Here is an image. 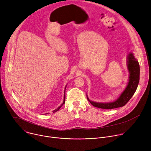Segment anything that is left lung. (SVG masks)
Instances as JSON below:
<instances>
[{"instance_id":"obj_1","label":"left lung","mask_w":151,"mask_h":151,"mask_svg":"<svg viewBox=\"0 0 151 151\" xmlns=\"http://www.w3.org/2000/svg\"><path fill=\"white\" fill-rule=\"evenodd\" d=\"M127 68L130 73L129 81L125 89L121 94L120 96L113 102L99 103L91 101L87 95L88 100L93 106L101 109H112L125 106L130 100L137 90L140 79L139 63L132 52H130L128 55Z\"/></svg>"}]
</instances>
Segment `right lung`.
<instances>
[{
    "label": "right lung",
    "mask_w": 151,
    "mask_h": 151,
    "mask_svg": "<svg viewBox=\"0 0 151 151\" xmlns=\"http://www.w3.org/2000/svg\"><path fill=\"white\" fill-rule=\"evenodd\" d=\"M65 90H66V88H65ZM65 98H66V97H65V93H64V100H63V102L61 103V104L60 106H58V107H57V108L55 109V110H54V111H52L53 112V113H54V112H56L57 111H58L60 109V107L64 104V103H65Z\"/></svg>",
    "instance_id": "obj_1"
}]
</instances>
